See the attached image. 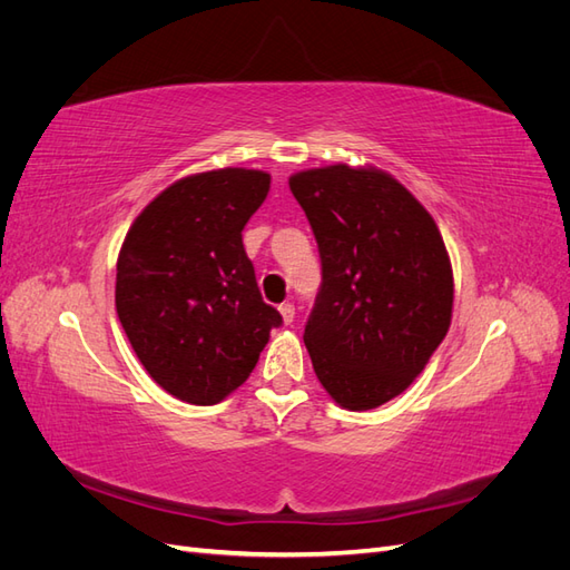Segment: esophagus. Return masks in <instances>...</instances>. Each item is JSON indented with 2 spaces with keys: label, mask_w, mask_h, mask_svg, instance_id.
<instances>
[{
  "label": "esophagus",
  "mask_w": 570,
  "mask_h": 570,
  "mask_svg": "<svg viewBox=\"0 0 570 570\" xmlns=\"http://www.w3.org/2000/svg\"><path fill=\"white\" fill-rule=\"evenodd\" d=\"M278 312H281V316H283V323H285V325H289L292 321H295V306H292V304H281V306H278Z\"/></svg>",
  "instance_id": "1"
}]
</instances>
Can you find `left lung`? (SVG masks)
<instances>
[{"mask_svg": "<svg viewBox=\"0 0 570 570\" xmlns=\"http://www.w3.org/2000/svg\"><path fill=\"white\" fill-rule=\"evenodd\" d=\"M289 189L323 266L304 327L316 377L342 409L381 406L416 381L450 331V252L425 206L377 166L297 170Z\"/></svg>", "mask_w": 570, "mask_h": 570, "instance_id": "obj_1", "label": "left lung"}]
</instances>
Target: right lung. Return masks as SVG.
<instances>
[{
  "mask_svg": "<svg viewBox=\"0 0 570 570\" xmlns=\"http://www.w3.org/2000/svg\"><path fill=\"white\" fill-rule=\"evenodd\" d=\"M271 174L216 168L170 183L137 214L116 262V314L151 381L209 406L254 371L281 314L262 299L243 230Z\"/></svg>",
  "mask_w": 570,
  "mask_h": 570,
  "instance_id": "add662e5",
  "label": "right lung"
}]
</instances>
